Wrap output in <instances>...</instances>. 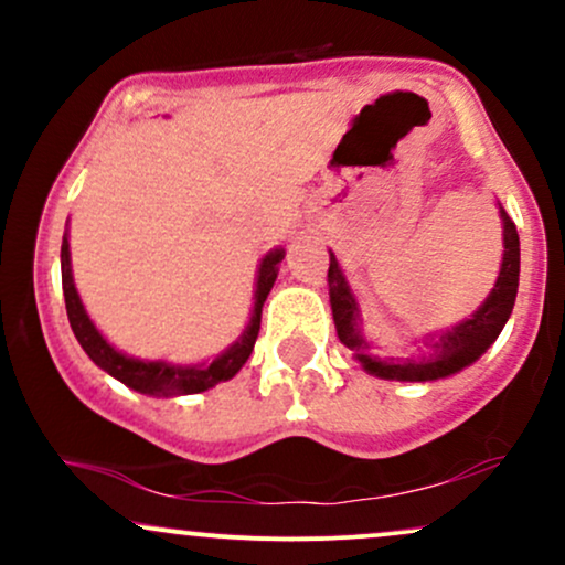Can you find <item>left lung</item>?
<instances>
[{
    "label": "left lung",
    "instance_id": "left-lung-1",
    "mask_svg": "<svg viewBox=\"0 0 565 565\" xmlns=\"http://www.w3.org/2000/svg\"><path fill=\"white\" fill-rule=\"evenodd\" d=\"M499 217H502L504 252L494 289L478 305V310L470 319L459 321L457 327L446 329V332L427 334L423 340L427 350H419L412 359H382V355L372 353V342L366 340L364 329H361V321H364L361 319V305L355 300L345 274H342L340 260L329 249L327 281L337 337H340L342 345L353 350V359L364 366V372L380 380L398 382L444 380L462 372L465 366L476 364L486 350L494 345V340L512 313V305H515L518 295V276H521V242H518L515 223L502 210V204H499Z\"/></svg>",
    "mask_w": 565,
    "mask_h": 565
}]
</instances>
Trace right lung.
Wrapping results in <instances>:
<instances>
[{"label":"right lung","mask_w":565,"mask_h":565,"mask_svg":"<svg viewBox=\"0 0 565 565\" xmlns=\"http://www.w3.org/2000/svg\"><path fill=\"white\" fill-rule=\"evenodd\" d=\"M287 252L278 246L270 249L268 255L260 260L257 268V281H255V308H252L249 323L238 337L236 342H231L223 353L215 355L212 361L204 364H170V361H146L135 359V355L121 353L111 342L106 340L93 319L84 310L79 291H76L74 274H71V252H68V233H63V246H61V276H63V297H66V313L68 323L74 329L76 340L84 348V353L95 361V366H100L103 372L111 374L114 380L125 382L132 391L157 395V398H172V395H191V393H204L210 387H215L217 382H225L236 377L238 369L246 364L252 348H255L257 332H260V316L263 305L268 300L270 289H274L276 276H278V263L284 260Z\"/></svg>","instance_id":"right-lung-1"}]
</instances>
